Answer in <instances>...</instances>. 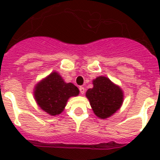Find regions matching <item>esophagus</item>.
Listing matches in <instances>:
<instances>
[{
  "mask_svg": "<svg viewBox=\"0 0 160 160\" xmlns=\"http://www.w3.org/2000/svg\"><path fill=\"white\" fill-rule=\"evenodd\" d=\"M79 90H80V93H81V94H83L85 93V88L82 87H79Z\"/></svg>",
  "mask_w": 160,
  "mask_h": 160,
  "instance_id": "34e87169",
  "label": "esophagus"
}]
</instances>
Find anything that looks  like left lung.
Masks as SVG:
<instances>
[{"label":"left lung","instance_id":"8db88e82","mask_svg":"<svg viewBox=\"0 0 160 160\" xmlns=\"http://www.w3.org/2000/svg\"><path fill=\"white\" fill-rule=\"evenodd\" d=\"M92 82L94 87L87 90L86 96L94 114L102 119L112 116L122 105L123 91L105 76L97 77Z\"/></svg>","mask_w":160,"mask_h":160}]
</instances>
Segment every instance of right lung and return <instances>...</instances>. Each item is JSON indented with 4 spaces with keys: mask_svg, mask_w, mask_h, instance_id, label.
Returning <instances> with one entry per match:
<instances>
[{
    "mask_svg": "<svg viewBox=\"0 0 160 160\" xmlns=\"http://www.w3.org/2000/svg\"><path fill=\"white\" fill-rule=\"evenodd\" d=\"M78 94V88L73 83H66L57 71L52 72L37 83L33 90L37 104L51 116L60 114L68 99Z\"/></svg>",
    "mask_w": 160,
    "mask_h": 160,
    "instance_id": "add662e5",
    "label": "right lung"
}]
</instances>
